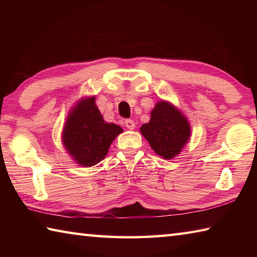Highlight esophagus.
<instances>
[{
	"label": "esophagus",
	"mask_w": 257,
	"mask_h": 257,
	"mask_svg": "<svg viewBox=\"0 0 257 257\" xmlns=\"http://www.w3.org/2000/svg\"><path fill=\"white\" fill-rule=\"evenodd\" d=\"M124 124L125 127H127L129 130H133L135 129V127H136V123H135V121L132 120V119H127L124 121Z\"/></svg>",
	"instance_id": "1"
}]
</instances>
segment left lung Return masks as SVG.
Wrapping results in <instances>:
<instances>
[{
  "label": "left lung",
  "instance_id": "8db88e82",
  "mask_svg": "<svg viewBox=\"0 0 257 257\" xmlns=\"http://www.w3.org/2000/svg\"><path fill=\"white\" fill-rule=\"evenodd\" d=\"M141 133L156 154L171 160L189 141L190 124L171 103L160 101L151 112L150 122L141 127Z\"/></svg>",
  "mask_w": 257,
  "mask_h": 257
}]
</instances>
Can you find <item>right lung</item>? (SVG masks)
<instances>
[{
	"instance_id": "1",
	"label": "right lung",
	"mask_w": 257,
	"mask_h": 257,
	"mask_svg": "<svg viewBox=\"0 0 257 257\" xmlns=\"http://www.w3.org/2000/svg\"><path fill=\"white\" fill-rule=\"evenodd\" d=\"M123 130L104 121L95 96L80 99L69 113L63 127L62 143L75 162L92 167L105 159L114 138Z\"/></svg>"
}]
</instances>
